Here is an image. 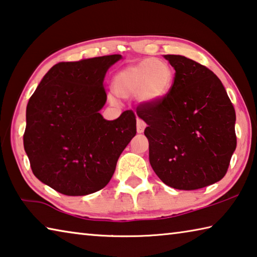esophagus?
<instances>
[{"instance_id":"1","label":"esophagus","mask_w":257,"mask_h":257,"mask_svg":"<svg viewBox=\"0 0 257 257\" xmlns=\"http://www.w3.org/2000/svg\"><path fill=\"white\" fill-rule=\"evenodd\" d=\"M146 127V123L142 119H137V133H143Z\"/></svg>"}]
</instances>
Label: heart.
Returning a JSON list of instances; mask_svg holds the SVG:
<instances>
[{
  "mask_svg": "<svg viewBox=\"0 0 257 257\" xmlns=\"http://www.w3.org/2000/svg\"><path fill=\"white\" fill-rule=\"evenodd\" d=\"M174 71L164 60L148 58L117 72L113 91L121 98L137 97L144 104H156L168 95Z\"/></svg>",
  "mask_w": 257,
  "mask_h": 257,
  "instance_id": "1",
  "label": "heart"
}]
</instances>
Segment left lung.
<instances>
[{
	"label": "left lung",
	"instance_id": "left-lung-1",
	"mask_svg": "<svg viewBox=\"0 0 257 257\" xmlns=\"http://www.w3.org/2000/svg\"><path fill=\"white\" fill-rule=\"evenodd\" d=\"M175 68L172 89L156 104H142L154 173L177 190H198L225 176L237 146L235 111L221 80L203 65L165 55Z\"/></svg>",
	"mask_w": 257,
	"mask_h": 257
}]
</instances>
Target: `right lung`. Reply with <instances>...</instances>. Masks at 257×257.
<instances>
[{
	"instance_id": "add662e5",
	"label": "right lung",
	"mask_w": 257,
	"mask_h": 257,
	"mask_svg": "<svg viewBox=\"0 0 257 257\" xmlns=\"http://www.w3.org/2000/svg\"><path fill=\"white\" fill-rule=\"evenodd\" d=\"M122 58L111 55L52 66L28 100L24 149L36 178L65 195L108 184L122 151L136 135V115L105 120L104 77Z\"/></svg>"
}]
</instances>
